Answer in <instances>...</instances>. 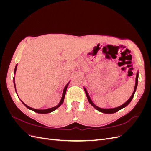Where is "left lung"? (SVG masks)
<instances>
[{"label": "left lung", "mask_w": 151, "mask_h": 151, "mask_svg": "<svg viewBox=\"0 0 151 151\" xmlns=\"http://www.w3.org/2000/svg\"><path fill=\"white\" fill-rule=\"evenodd\" d=\"M138 78H139V72H137V74L136 75V79H135V88H134V91L133 93H132V95L131 96V97L129 98V99L128 100V101H127L124 104L121 105V106H118V107H116V108H111V109H103V108H99L96 105L94 104V103L92 101V100L91 99L89 96L88 93V92H87V90L86 89V88H84V91H85V93H86V96L87 98H88V101L89 102V103L92 105V106L97 109V110L99 111L100 112H102V113H107V114H111V113H116L117 111H118L119 110H120L121 109H122L123 108H124L125 106H127L128 104H129L130 101L132 100V99H133L134 98V94L135 93L136 91V89H137V84H138Z\"/></svg>", "instance_id": "obj_1"}]
</instances>
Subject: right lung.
I'll list each match as a JSON object with an SVG mask.
<instances>
[{"label": "right lung", "instance_id": "add662e5", "mask_svg": "<svg viewBox=\"0 0 151 151\" xmlns=\"http://www.w3.org/2000/svg\"><path fill=\"white\" fill-rule=\"evenodd\" d=\"M16 69H17V65H16V67H15V69H14V74H16ZM13 81H14V87H15V89H16V85H15V77H14L13 78ZM68 84H69V82H68V83L65 86V87L64 88V89H63V94H62V99H61V100H60V103H59L56 106H55V107H53V108H48V109H34V108H31V107H29V106H28V105H26L25 103H24L23 102H22L21 100V102L23 103L24 105H25V106L26 107V108H28V109H31V110H32V111H35V112H36V113H50V112H52V111H55V109H57V108H58L59 106H60V105L63 103V100H64V98H65V93H66V91H67V86H68Z\"/></svg>", "mask_w": 151, "mask_h": 151}]
</instances>
